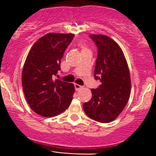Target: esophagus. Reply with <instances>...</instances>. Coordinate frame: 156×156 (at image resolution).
<instances>
[{
  "label": "esophagus",
  "instance_id": "obj_1",
  "mask_svg": "<svg viewBox=\"0 0 156 156\" xmlns=\"http://www.w3.org/2000/svg\"><path fill=\"white\" fill-rule=\"evenodd\" d=\"M74 86H75L76 90H80V89H82V88H83V86H81V85H79V84H77V83H75V84H74Z\"/></svg>",
  "mask_w": 156,
  "mask_h": 156
}]
</instances>
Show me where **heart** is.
Wrapping results in <instances>:
<instances>
[{"label":"heart","mask_w":156,"mask_h":156,"mask_svg":"<svg viewBox=\"0 0 156 156\" xmlns=\"http://www.w3.org/2000/svg\"><path fill=\"white\" fill-rule=\"evenodd\" d=\"M83 49H85V48H83Z\"/></svg>","instance_id":"obj_1"}]
</instances>
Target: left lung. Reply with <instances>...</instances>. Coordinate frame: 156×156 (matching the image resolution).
Wrapping results in <instances>:
<instances>
[{"instance_id": "8db88e82", "label": "left lung", "mask_w": 156, "mask_h": 156, "mask_svg": "<svg viewBox=\"0 0 156 156\" xmlns=\"http://www.w3.org/2000/svg\"><path fill=\"white\" fill-rule=\"evenodd\" d=\"M98 48L94 79L101 84L91 89L92 98L83 104L85 113L100 122L113 121L125 108L130 93V76L122 49L109 37L90 35Z\"/></svg>"}]
</instances>
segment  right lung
<instances>
[{
  "label": "right lung",
  "instance_id": "obj_1",
  "mask_svg": "<svg viewBox=\"0 0 156 156\" xmlns=\"http://www.w3.org/2000/svg\"><path fill=\"white\" fill-rule=\"evenodd\" d=\"M73 37V34H48L29 52L23 69L22 84L29 105L38 115L55 116L71 104L74 85L54 80L53 77L61 69V59Z\"/></svg>",
  "mask_w": 156,
  "mask_h": 156
}]
</instances>
